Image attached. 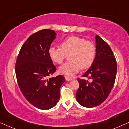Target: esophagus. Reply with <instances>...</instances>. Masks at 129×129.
I'll list each match as a JSON object with an SVG mask.
<instances>
[{
    "instance_id": "obj_1",
    "label": "esophagus",
    "mask_w": 129,
    "mask_h": 129,
    "mask_svg": "<svg viewBox=\"0 0 129 129\" xmlns=\"http://www.w3.org/2000/svg\"><path fill=\"white\" fill-rule=\"evenodd\" d=\"M65 79H66V80L67 81H70L72 80V78H70V77H68L67 76H65Z\"/></svg>"
}]
</instances>
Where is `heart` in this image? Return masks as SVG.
Listing matches in <instances>:
<instances>
[{"label":"heart","mask_w":129,"mask_h":129,"mask_svg":"<svg viewBox=\"0 0 129 129\" xmlns=\"http://www.w3.org/2000/svg\"><path fill=\"white\" fill-rule=\"evenodd\" d=\"M60 48L51 47L48 55L56 63H61L67 55H70V62L63 63L59 68V72L72 77L80 70L87 69L93 63L97 49L93 43L87 41L84 38L71 36L65 39L60 44Z\"/></svg>","instance_id":"1"}]
</instances>
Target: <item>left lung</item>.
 <instances>
[{
	"instance_id": "obj_1",
	"label": "left lung",
	"mask_w": 129,
	"mask_h": 129,
	"mask_svg": "<svg viewBox=\"0 0 129 129\" xmlns=\"http://www.w3.org/2000/svg\"><path fill=\"white\" fill-rule=\"evenodd\" d=\"M95 43V60L82 75L91 80L78 78L80 87L75 95L80 105L88 108L100 105L107 99L114 84L117 70L116 60L109 45L98 35Z\"/></svg>"
}]
</instances>
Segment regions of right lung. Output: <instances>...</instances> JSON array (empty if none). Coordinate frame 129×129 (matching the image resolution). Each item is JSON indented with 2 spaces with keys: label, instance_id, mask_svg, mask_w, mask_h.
<instances>
[{
  "label": "right lung",
  "instance_id": "add662e5",
  "mask_svg": "<svg viewBox=\"0 0 129 129\" xmlns=\"http://www.w3.org/2000/svg\"><path fill=\"white\" fill-rule=\"evenodd\" d=\"M56 35L54 30L50 29L30 35L22 45L15 66L22 94L30 104L41 110L50 109L58 103L60 88L66 81L62 75L48 78L56 70L48 55Z\"/></svg>",
  "mask_w": 129,
  "mask_h": 129
}]
</instances>
